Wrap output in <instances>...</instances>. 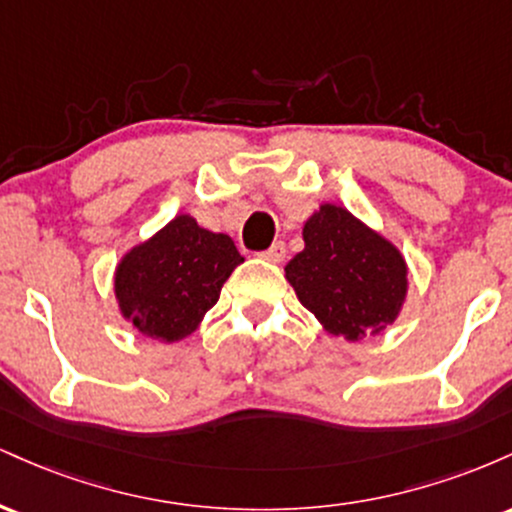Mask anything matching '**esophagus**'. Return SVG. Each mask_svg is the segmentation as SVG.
<instances>
[{
    "instance_id": "34e87169",
    "label": "esophagus",
    "mask_w": 512,
    "mask_h": 512,
    "mask_svg": "<svg viewBox=\"0 0 512 512\" xmlns=\"http://www.w3.org/2000/svg\"><path fill=\"white\" fill-rule=\"evenodd\" d=\"M260 257H262V260H267V262H284V257H286V245L281 243V240H276L272 248L260 252Z\"/></svg>"
}]
</instances>
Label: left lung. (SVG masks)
Instances as JSON below:
<instances>
[{
	"instance_id": "obj_1",
	"label": "left lung",
	"mask_w": 512,
	"mask_h": 512,
	"mask_svg": "<svg viewBox=\"0 0 512 512\" xmlns=\"http://www.w3.org/2000/svg\"><path fill=\"white\" fill-rule=\"evenodd\" d=\"M303 240L286 264L298 301L351 342L383 332L407 296V264L395 245L334 204L305 221Z\"/></svg>"
}]
</instances>
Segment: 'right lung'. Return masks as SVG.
I'll use <instances>...</instances> for the list:
<instances>
[{
  "label": "right lung",
  "mask_w": 512,
  "mask_h": 512,
  "mask_svg": "<svg viewBox=\"0 0 512 512\" xmlns=\"http://www.w3.org/2000/svg\"><path fill=\"white\" fill-rule=\"evenodd\" d=\"M240 262L231 238L199 228L187 214L175 216L117 264L122 315L146 337L178 342L197 330Z\"/></svg>",
  "instance_id": "add662e5"
}]
</instances>
